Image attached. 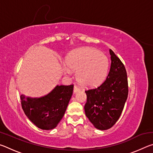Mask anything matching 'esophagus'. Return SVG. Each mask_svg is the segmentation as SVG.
I'll return each mask as SVG.
<instances>
[{"label":"esophagus","mask_w":153,"mask_h":153,"mask_svg":"<svg viewBox=\"0 0 153 153\" xmlns=\"http://www.w3.org/2000/svg\"><path fill=\"white\" fill-rule=\"evenodd\" d=\"M80 90V88L79 86H76V85H75L74 86V92L76 93L77 92H78Z\"/></svg>","instance_id":"obj_1"}]
</instances>
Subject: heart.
<instances>
[{"label": "heart", "mask_w": 153, "mask_h": 153, "mask_svg": "<svg viewBox=\"0 0 153 153\" xmlns=\"http://www.w3.org/2000/svg\"><path fill=\"white\" fill-rule=\"evenodd\" d=\"M65 74L71 75V69L77 70L79 81L86 86L100 84L107 76L108 61L104 54L91 48H82L76 50L67 56Z\"/></svg>", "instance_id": "1"}]
</instances>
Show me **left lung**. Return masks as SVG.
Wrapping results in <instances>:
<instances>
[{
  "label": "left lung",
  "mask_w": 153,
  "mask_h": 153,
  "mask_svg": "<svg viewBox=\"0 0 153 153\" xmlns=\"http://www.w3.org/2000/svg\"><path fill=\"white\" fill-rule=\"evenodd\" d=\"M111 64L105 81L100 86L86 90L85 113L96 128L105 130L115 125L120 118L128 95L126 67L112 50Z\"/></svg>",
  "instance_id": "left-lung-1"
}]
</instances>
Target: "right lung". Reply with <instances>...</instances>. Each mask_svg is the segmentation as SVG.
<instances>
[{
    "label": "right lung",
    "mask_w": 153,
    "mask_h": 153,
    "mask_svg": "<svg viewBox=\"0 0 153 153\" xmlns=\"http://www.w3.org/2000/svg\"><path fill=\"white\" fill-rule=\"evenodd\" d=\"M73 90L74 84L61 85L42 98H25L21 95L22 107L25 115L38 128L52 129L63 118Z\"/></svg>",
    "instance_id": "add662e5"
}]
</instances>
